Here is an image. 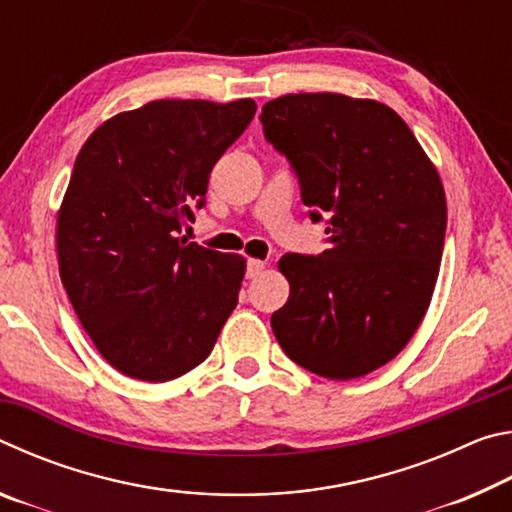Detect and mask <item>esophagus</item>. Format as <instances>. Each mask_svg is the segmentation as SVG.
Here are the masks:
<instances>
[{
  "mask_svg": "<svg viewBox=\"0 0 512 512\" xmlns=\"http://www.w3.org/2000/svg\"><path fill=\"white\" fill-rule=\"evenodd\" d=\"M266 262H262V259H248L246 264V277L248 280H255V277L264 271Z\"/></svg>",
  "mask_w": 512,
  "mask_h": 512,
  "instance_id": "esophagus-1",
  "label": "esophagus"
}]
</instances>
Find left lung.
Returning <instances> with one entry per match:
<instances>
[{"label": "left lung", "instance_id": "left-lung-1", "mask_svg": "<svg viewBox=\"0 0 512 512\" xmlns=\"http://www.w3.org/2000/svg\"><path fill=\"white\" fill-rule=\"evenodd\" d=\"M259 121L329 244L277 264L291 293L271 316L275 339L320 377L368 375L404 350L429 309L447 228L438 171L379 101L287 94L268 101Z\"/></svg>", "mask_w": 512, "mask_h": 512}]
</instances>
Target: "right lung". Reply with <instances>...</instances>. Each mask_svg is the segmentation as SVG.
I'll use <instances>...</instances> for the list:
<instances>
[{
    "label": "right lung",
    "instance_id": "right-lung-1",
    "mask_svg": "<svg viewBox=\"0 0 512 512\" xmlns=\"http://www.w3.org/2000/svg\"><path fill=\"white\" fill-rule=\"evenodd\" d=\"M255 101L162 99L119 112L74 162L58 210L60 280L112 368L169 381L203 363L237 307L246 259L180 239Z\"/></svg>",
    "mask_w": 512,
    "mask_h": 512
}]
</instances>
